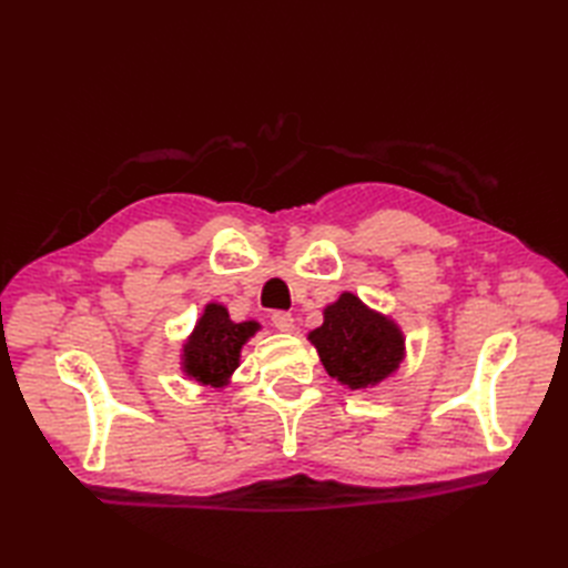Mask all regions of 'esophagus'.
Listing matches in <instances>:
<instances>
[{
  "mask_svg": "<svg viewBox=\"0 0 568 568\" xmlns=\"http://www.w3.org/2000/svg\"><path fill=\"white\" fill-rule=\"evenodd\" d=\"M272 324H274V329H280V332H294V317H291V313L274 311Z\"/></svg>",
  "mask_w": 568,
  "mask_h": 568,
  "instance_id": "esophagus-1",
  "label": "esophagus"
}]
</instances>
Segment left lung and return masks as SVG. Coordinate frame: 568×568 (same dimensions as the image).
Returning <instances> with one entry per match:
<instances>
[{"mask_svg":"<svg viewBox=\"0 0 568 568\" xmlns=\"http://www.w3.org/2000/svg\"><path fill=\"white\" fill-rule=\"evenodd\" d=\"M324 369L348 388H367L384 382L400 367L405 336L400 326L374 313L355 294H341L324 307V322L307 334Z\"/></svg>","mask_w":568,"mask_h":568,"instance_id":"8db88e82","label":"left lung"}]
</instances>
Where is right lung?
Segmentation results:
<instances>
[{"label": "right lung", "instance_id": "add662e5", "mask_svg": "<svg viewBox=\"0 0 568 568\" xmlns=\"http://www.w3.org/2000/svg\"><path fill=\"white\" fill-rule=\"evenodd\" d=\"M257 329H261L257 322H232L225 305L209 303L182 348L184 374L201 386H227L230 376L239 367L244 343Z\"/></svg>", "mask_w": 568, "mask_h": 568}]
</instances>
